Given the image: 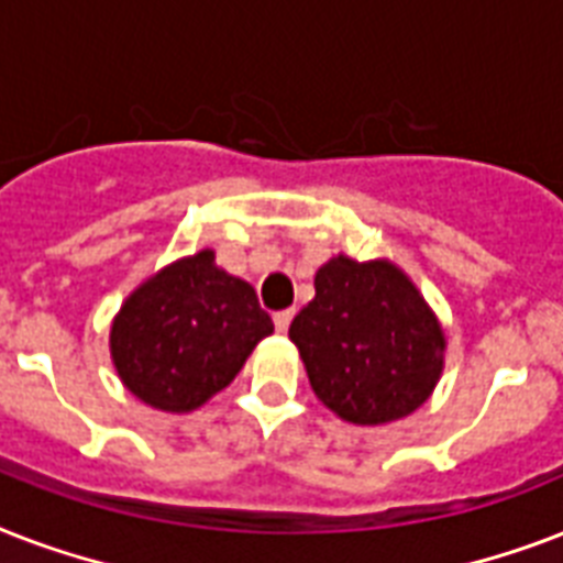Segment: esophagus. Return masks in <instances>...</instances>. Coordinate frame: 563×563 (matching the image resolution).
<instances>
[{"instance_id": "34e87169", "label": "esophagus", "mask_w": 563, "mask_h": 563, "mask_svg": "<svg viewBox=\"0 0 563 563\" xmlns=\"http://www.w3.org/2000/svg\"><path fill=\"white\" fill-rule=\"evenodd\" d=\"M291 318H295V312H291V309H280V312H274V327H277V333H286V330H289Z\"/></svg>"}]
</instances>
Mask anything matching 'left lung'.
Returning a JSON list of instances; mask_svg holds the SVG:
<instances>
[{"label": "left lung", "mask_w": 563, "mask_h": 563, "mask_svg": "<svg viewBox=\"0 0 563 563\" xmlns=\"http://www.w3.org/2000/svg\"><path fill=\"white\" fill-rule=\"evenodd\" d=\"M318 400L376 427L427 400L444 365V333L391 263L335 256L316 274V300L289 327Z\"/></svg>", "instance_id": "left-lung-1"}]
</instances>
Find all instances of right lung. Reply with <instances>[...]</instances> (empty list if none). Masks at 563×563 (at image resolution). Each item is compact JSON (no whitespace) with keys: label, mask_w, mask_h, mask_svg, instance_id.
I'll return each instance as SVG.
<instances>
[{"label":"right lung","mask_w":563,"mask_h":563,"mask_svg":"<svg viewBox=\"0 0 563 563\" xmlns=\"http://www.w3.org/2000/svg\"><path fill=\"white\" fill-rule=\"evenodd\" d=\"M272 333L254 286L201 251L125 300L110 330V353L128 391L154 409L189 411L221 391Z\"/></svg>","instance_id":"obj_1"}]
</instances>
